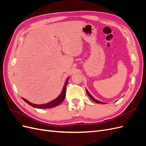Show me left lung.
I'll list each match as a JSON object with an SVG mask.
<instances>
[{
  "label": "left lung",
  "mask_w": 146,
  "mask_h": 146,
  "mask_svg": "<svg viewBox=\"0 0 146 146\" xmlns=\"http://www.w3.org/2000/svg\"><path fill=\"white\" fill-rule=\"evenodd\" d=\"M86 93H87V94L89 96V97L90 98L93 100L94 102H96V103H99V104H105V103H104V102H100V101H99V100H96V99H95L93 97H92L91 94H90V93L89 92H88V91L86 89Z\"/></svg>",
  "instance_id": "8db88e82"
}]
</instances>
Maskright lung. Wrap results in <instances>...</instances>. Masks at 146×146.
I'll list each match as a JSON object with an SVG mask.
<instances>
[{"instance_id":"obj_1","label":"right lung","mask_w":146,"mask_h":146,"mask_svg":"<svg viewBox=\"0 0 146 146\" xmlns=\"http://www.w3.org/2000/svg\"><path fill=\"white\" fill-rule=\"evenodd\" d=\"M69 78H68L67 80H66L64 86H63L62 92H61V94L56 99H54V100H52L50 102H48L47 104H41V105H36V104H33L32 103H30V102H29L27 100H26L25 99L22 98L26 103H27L29 105H31L32 107L36 108H39V109H47V108H53L55 107L56 106L60 105L62 102L63 101V100L65 98V96H66V86H67L68 83V80Z\"/></svg>"}]
</instances>
